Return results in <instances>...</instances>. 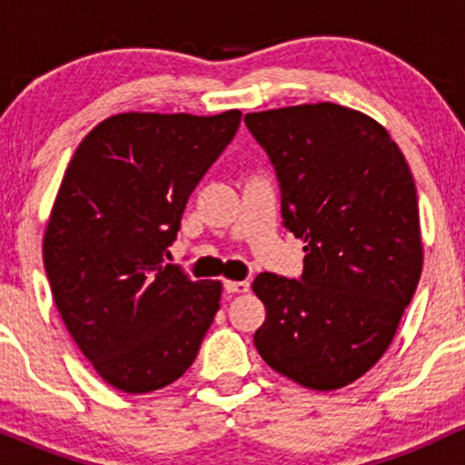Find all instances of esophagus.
I'll list each match as a JSON object with an SVG mask.
<instances>
[{
	"label": "esophagus",
	"mask_w": 465,
	"mask_h": 465,
	"mask_svg": "<svg viewBox=\"0 0 465 465\" xmlns=\"http://www.w3.org/2000/svg\"><path fill=\"white\" fill-rule=\"evenodd\" d=\"M225 291L229 292V295H240V292H247L249 291V282L242 280V282H236V280H225Z\"/></svg>",
	"instance_id": "esophagus-1"
}]
</instances>
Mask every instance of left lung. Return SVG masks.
Listing matches in <instances>:
<instances>
[{
	"instance_id": "obj_1",
	"label": "left lung",
	"mask_w": 465,
	"mask_h": 465,
	"mask_svg": "<svg viewBox=\"0 0 465 465\" xmlns=\"http://www.w3.org/2000/svg\"><path fill=\"white\" fill-rule=\"evenodd\" d=\"M273 163L284 225L303 240L302 280L260 273L253 343L266 365L314 391L370 371L420 282L418 190L398 143L334 103L244 115Z\"/></svg>"
}]
</instances>
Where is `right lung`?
<instances>
[{
    "label": "right lung",
    "mask_w": 465,
    "mask_h": 465,
    "mask_svg": "<svg viewBox=\"0 0 465 465\" xmlns=\"http://www.w3.org/2000/svg\"><path fill=\"white\" fill-rule=\"evenodd\" d=\"M240 115H111L63 174L44 236L45 273L72 339L120 391H157L183 376L221 308V282L190 280L165 255Z\"/></svg>",
    "instance_id": "1"
}]
</instances>
